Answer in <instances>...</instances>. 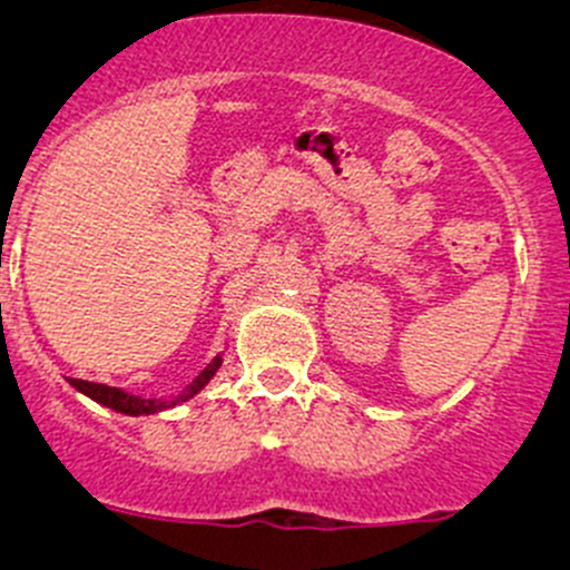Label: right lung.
<instances>
[{
	"label": "right lung",
	"mask_w": 570,
	"mask_h": 570,
	"mask_svg": "<svg viewBox=\"0 0 570 570\" xmlns=\"http://www.w3.org/2000/svg\"><path fill=\"white\" fill-rule=\"evenodd\" d=\"M220 366H223V353H217L215 358H212L209 364H206L204 370H200V375L195 377L193 383H187V386H184L181 392L174 394V396H140V394L124 392V389L107 386V383L73 381V377H68V383H71V386L77 389L79 394L90 396V400L99 402V405L109 407V411L124 413V416H151V413L170 411V407L181 405V402L193 400L195 394L204 392V389L209 386L212 377L217 375V370H220Z\"/></svg>",
	"instance_id": "add662e5"
}]
</instances>
